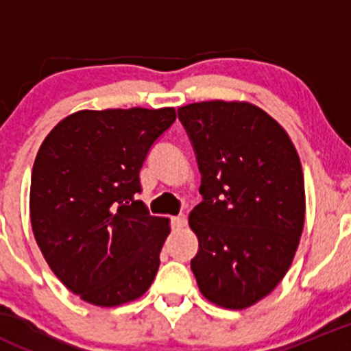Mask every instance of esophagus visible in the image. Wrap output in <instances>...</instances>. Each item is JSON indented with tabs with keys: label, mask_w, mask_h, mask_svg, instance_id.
<instances>
[{
	"label": "esophagus",
	"mask_w": 351,
	"mask_h": 351,
	"mask_svg": "<svg viewBox=\"0 0 351 351\" xmlns=\"http://www.w3.org/2000/svg\"><path fill=\"white\" fill-rule=\"evenodd\" d=\"M185 226H186V215H176V217L171 219V228L175 229V231L183 229Z\"/></svg>",
	"instance_id": "34e87169"
}]
</instances>
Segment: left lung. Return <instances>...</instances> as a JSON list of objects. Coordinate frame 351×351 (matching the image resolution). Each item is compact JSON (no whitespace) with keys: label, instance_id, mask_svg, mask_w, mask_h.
<instances>
[{"label":"left lung","instance_id":"obj_1","mask_svg":"<svg viewBox=\"0 0 351 351\" xmlns=\"http://www.w3.org/2000/svg\"><path fill=\"white\" fill-rule=\"evenodd\" d=\"M202 175L204 202L189 215L198 238L192 271L202 295L241 311L282 282L299 247L306 192L289 134L250 101L178 108Z\"/></svg>","mask_w":351,"mask_h":351}]
</instances>
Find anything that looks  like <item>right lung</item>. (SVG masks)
Masks as SVG:
<instances>
[{"label": "right lung", "instance_id": "obj_1", "mask_svg": "<svg viewBox=\"0 0 351 351\" xmlns=\"http://www.w3.org/2000/svg\"><path fill=\"white\" fill-rule=\"evenodd\" d=\"M173 107L80 110L42 143L30 182L35 241L56 277L100 307L147 292L169 219L136 200L153 143L175 122Z\"/></svg>", "mask_w": 351, "mask_h": 351}]
</instances>
